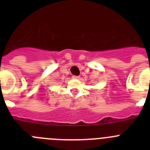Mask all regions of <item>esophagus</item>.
Wrapping results in <instances>:
<instances>
[{"mask_svg":"<svg viewBox=\"0 0 150 150\" xmlns=\"http://www.w3.org/2000/svg\"><path fill=\"white\" fill-rule=\"evenodd\" d=\"M72 77H73V79H79V78H80V76H73Z\"/></svg>","mask_w":150,"mask_h":150,"instance_id":"obj_1","label":"esophagus"}]
</instances>
